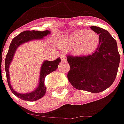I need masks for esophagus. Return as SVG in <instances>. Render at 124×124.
I'll return each instance as SVG.
<instances>
[{"instance_id":"esophagus-1","label":"esophagus","mask_w":124,"mask_h":124,"mask_svg":"<svg viewBox=\"0 0 124 124\" xmlns=\"http://www.w3.org/2000/svg\"><path fill=\"white\" fill-rule=\"evenodd\" d=\"M60 58H61V60L62 61H65L66 60V58H65V56L64 55H61Z\"/></svg>"}]
</instances>
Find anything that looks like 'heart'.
Returning a JSON list of instances; mask_svg holds the SVG:
<instances>
[{
  "label": "heart",
  "instance_id": "b5f03b06",
  "mask_svg": "<svg viewBox=\"0 0 124 124\" xmlns=\"http://www.w3.org/2000/svg\"><path fill=\"white\" fill-rule=\"evenodd\" d=\"M99 42V38L96 32L92 30H79L65 39L63 46L68 50L77 48L80 54H88L97 47Z\"/></svg>",
  "mask_w": 124,
  "mask_h": 124
}]
</instances>
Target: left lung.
<instances>
[{"label":"left lung","mask_w":124,"mask_h":124,"mask_svg":"<svg viewBox=\"0 0 124 124\" xmlns=\"http://www.w3.org/2000/svg\"><path fill=\"white\" fill-rule=\"evenodd\" d=\"M90 28L99 35V45L90 54L67 57L70 66L68 79L77 90L97 93L110 87L115 80L120 56L117 41L107 30Z\"/></svg>","instance_id":"8db88e82"}]
</instances>
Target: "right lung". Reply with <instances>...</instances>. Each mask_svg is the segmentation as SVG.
<instances>
[{"mask_svg":"<svg viewBox=\"0 0 124 124\" xmlns=\"http://www.w3.org/2000/svg\"><path fill=\"white\" fill-rule=\"evenodd\" d=\"M51 31L50 30H45L43 31H34V30L23 31L20 33L18 36L14 37L10 43L9 50L5 58V63L7 83L12 93L14 95H16L17 97L20 98L21 99H23L24 101H34L41 99L45 95L46 93V87L44 84L45 77L47 74H50L54 71H56V70L58 68V65L61 63V59L58 58L57 59L53 61L45 60L41 66L38 85L32 91L26 93H18L12 88V84L10 82V77H9L10 64L13 61L14 56L16 52V50L21 45L34 40H42L44 39L45 36L49 35Z\"/></svg>","mask_w":124,"mask_h":124,"instance_id":"add662e5","label":"right lung"}]
</instances>
